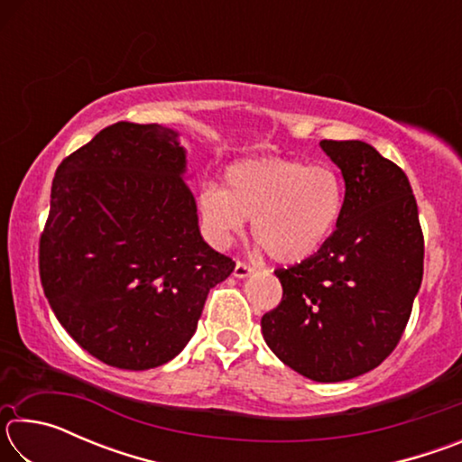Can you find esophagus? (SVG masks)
<instances>
[{"mask_svg":"<svg viewBox=\"0 0 462 462\" xmlns=\"http://www.w3.org/2000/svg\"><path fill=\"white\" fill-rule=\"evenodd\" d=\"M254 273V269L250 267V264H246V263H236V267H234V277L236 279H246V277H250Z\"/></svg>","mask_w":462,"mask_h":462,"instance_id":"1","label":"esophagus"}]
</instances>
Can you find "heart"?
Instances as JSON below:
<instances>
[{"label": "heart", "mask_w": 462, "mask_h": 462, "mask_svg": "<svg viewBox=\"0 0 462 462\" xmlns=\"http://www.w3.org/2000/svg\"><path fill=\"white\" fill-rule=\"evenodd\" d=\"M344 181L328 162L245 159L226 169L224 189L206 185L198 198L203 230L226 246L253 220V240L281 264L310 259L338 224Z\"/></svg>", "instance_id": "1"}]
</instances>
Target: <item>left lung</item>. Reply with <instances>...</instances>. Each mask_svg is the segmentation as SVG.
<instances>
[{
	"label": "left lung",
	"instance_id": "1",
	"mask_svg": "<svg viewBox=\"0 0 462 462\" xmlns=\"http://www.w3.org/2000/svg\"><path fill=\"white\" fill-rule=\"evenodd\" d=\"M344 208L326 245L279 269L283 300L261 319L281 361L318 383L355 379L397 346L424 275L418 203L403 171L363 140H322Z\"/></svg>",
	"mask_w": 462,
	"mask_h": 462
}]
</instances>
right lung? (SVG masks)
<instances>
[{
	"label": "right lung",
	"mask_w": 462,
	"mask_h": 462,
	"mask_svg": "<svg viewBox=\"0 0 462 462\" xmlns=\"http://www.w3.org/2000/svg\"><path fill=\"white\" fill-rule=\"evenodd\" d=\"M187 151L161 124H112L67 156L41 236L44 295L101 363L146 371L198 330L209 289L234 261L201 238Z\"/></svg>",
	"instance_id": "add662e5"
}]
</instances>
